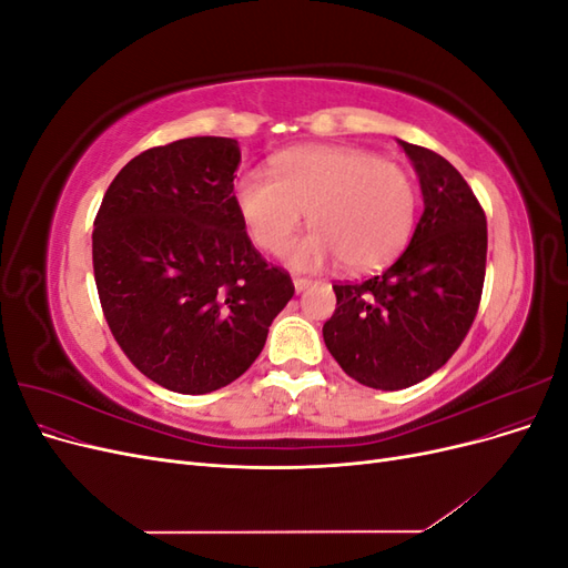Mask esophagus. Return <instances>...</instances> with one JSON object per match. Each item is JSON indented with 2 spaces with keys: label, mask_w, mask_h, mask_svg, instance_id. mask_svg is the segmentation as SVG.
Wrapping results in <instances>:
<instances>
[{
  "label": "esophagus",
  "mask_w": 568,
  "mask_h": 568,
  "mask_svg": "<svg viewBox=\"0 0 568 568\" xmlns=\"http://www.w3.org/2000/svg\"><path fill=\"white\" fill-rule=\"evenodd\" d=\"M307 286H313V280H307V277H294V288L298 291V294H301V291H305Z\"/></svg>",
  "instance_id": "esophagus-1"
}]
</instances>
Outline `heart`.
Here are the masks:
<instances>
[{"instance_id":"b5f03b06","label":"heart","mask_w":568,"mask_h":568,"mask_svg":"<svg viewBox=\"0 0 568 568\" xmlns=\"http://www.w3.org/2000/svg\"><path fill=\"white\" fill-rule=\"evenodd\" d=\"M234 205L257 248L280 255L305 213L315 227L291 248L288 265L348 270L388 263L415 230L419 192L407 170L348 146H298L274 156L270 175L248 170L234 182Z\"/></svg>"}]
</instances>
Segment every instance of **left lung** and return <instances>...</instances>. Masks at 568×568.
Wrapping results in <instances>:
<instances>
[{
    "instance_id": "1",
    "label": "left lung",
    "mask_w": 568,
    "mask_h": 568,
    "mask_svg": "<svg viewBox=\"0 0 568 568\" xmlns=\"http://www.w3.org/2000/svg\"><path fill=\"white\" fill-rule=\"evenodd\" d=\"M417 170L424 213L390 267L334 284L336 311L322 326L341 369L369 388L424 382L462 346L486 280V213L471 186L436 151L400 142Z\"/></svg>"
}]
</instances>
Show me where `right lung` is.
<instances>
[{
  "label": "right lung",
  "mask_w": 568,
  "mask_h": 568,
  "mask_svg": "<svg viewBox=\"0 0 568 568\" xmlns=\"http://www.w3.org/2000/svg\"><path fill=\"white\" fill-rule=\"evenodd\" d=\"M242 161L230 136H189L134 156L94 220L101 311L130 363L201 395L239 379L294 296L255 251L234 205Z\"/></svg>",
  "instance_id": "obj_1"
}]
</instances>
